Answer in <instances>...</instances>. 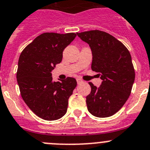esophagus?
I'll use <instances>...</instances> for the list:
<instances>
[{"mask_svg":"<svg viewBox=\"0 0 150 150\" xmlns=\"http://www.w3.org/2000/svg\"><path fill=\"white\" fill-rule=\"evenodd\" d=\"M83 81H82L81 78H77V83H78V84H81V83H83Z\"/></svg>","mask_w":150,"mask_h":150,"instance_id":"1","label":"esophagus"}]
</instances>
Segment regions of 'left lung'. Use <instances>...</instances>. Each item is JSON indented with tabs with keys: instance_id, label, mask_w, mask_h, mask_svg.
Segmentation results:
<instances>
[{
	"instance_id": "obj_1",
	"label": "left lung",
	"mask_w": 150,
	"mask_h": 150,
	"mask_svg": "<svg viewBox=\"0 0 150 150\" xmlns=\"http://www.w3.org/2000/svg\"><path fill=\"white\" fill-rule=\"evenodd\" d=\"M90 47L91 68L102 80L99 87L91 82V92L86 96L88 111L98 117L115 114L127 100L135 81L132 58L127 47L108 33L91 30L77 33Z\"/></svg>"
}]
</instances>
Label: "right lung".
Segmentation results:
<instances>
[{"label":"right lung","mask_w":150,"mask_h":150,"mask_svg":"<svg viewBox=\"0 0 150 150\" xmlns=\"http://www.w3.org/2000/svg\"><path fill=\"white\" fill-rule=\"evenodd\" d=\"M76 35L72 33H43L21 54L17 71L21 95L29 108L42 119L58 120L67 112L76 80L67 78L61 82L52 81V71L61 62L64 49Z\"/></svg>","instance_id":"add662e5"}]
</instances>
